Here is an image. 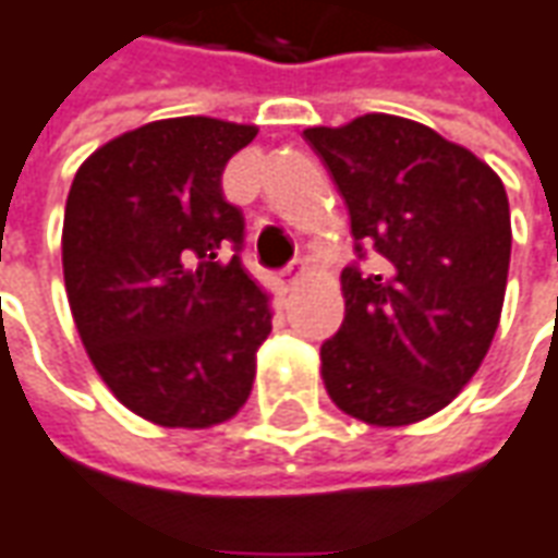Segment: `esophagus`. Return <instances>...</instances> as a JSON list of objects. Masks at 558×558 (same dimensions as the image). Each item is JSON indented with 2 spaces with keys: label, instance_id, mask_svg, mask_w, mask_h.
Here are the masks:
<instances>
[{
  "label": "esophagus",
  "instance_id": "esophagus-1",
  "mask_svg": "<svg viewBox=\"0 0 558 558\" xmlns=\"http://www.w3.org/2000/svg\"><path fill=\"white\" fill-rule=\"evenodd\" d=\"M303 276H306V264H303V260H294L286 270V291H294V288L301 286Z\"/></svg>",
  "mask_w": 558,
  "mask_h": 558
}]
</instances>
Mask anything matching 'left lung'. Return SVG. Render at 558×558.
<instances>
[{
  "instance_id": "left-lung-1",
  "label": "left lung",
  "mask_w": 558,
  "mask_h": 558,
  "mask_svg": "<svg viewBox=\"0 0 558 558\" xmlns=\"http://www.w3.org/2000/svg\"><path fill=\"white\" fill-rule=\"evenodd\" d=\"M379 270L345 267V318L322 379L345 416L403 428L471 383L501 322L510 206L498 172L432 126L371 111L306 126ZM361 252V245H359Z\"/></svg>"
}]
</instances>
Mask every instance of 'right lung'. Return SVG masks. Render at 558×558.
Segmentation results:
<instances>
[{
	"mask_svg": "<svg viewBox=\"0 0 558 558\" xmlns=\"http://www.w3.org/2000/svg\"><path fill=\"white\" fill-rule=\"evenodd\" d=\"M255 124L206 114L126 130L87 157L63 215V279L99 379L160 428H213L252 395L272 306L242 267L221 172Z\"/></svg>",
	"mask_w": 558,
	"mask_h": 558,
	"instance_id": "1",
	"label": "right lung"
}]
</instances>
